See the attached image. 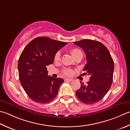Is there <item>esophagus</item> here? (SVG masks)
<instances>
[{
	"instance_id": "34e87169",
	"label": "esophagus",
	"mask_w": 130,
	"mask_h": 130,
	"mask_svg": "<svg viewBox=\"0 0 130 130\" xmlns=\"http://www.w3.org/2000/svg\"><path fill=\"white\" fill-rule=\"evenodd\" d=\"M73 79H70V78H66L65 79V81H69V82H72L73 81Z\"/></svg>"
}]
</instances>
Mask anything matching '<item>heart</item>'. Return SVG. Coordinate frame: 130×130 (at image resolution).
I'll return each mask as SVG.
<instances>
[{"label":"heart","mask_w":130,"mask_h":130,"mask_svg":"<svg viewBox=\"0 0 130 130\" xmlns=\"http://www.w3.org/2000/svg\"><path fill=\"white\" fill-rule=\"evenodd\" d=\"M81 52L79 50L77 49V48H73V49L71 50L70 53L74 57L76 55H77L78 53ZM54 59L55 61H58L60 59V53L59 52H57L56 53L54 57ZM65 74L67 75H70L72 74V70L70 69H66L64 70Z\"/></svg>","instance_id":"1"}]
</instances>
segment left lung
I'll return each instance as SVG.
<instances>
[{"label": "left lung", "mask_w": 130, "mask_h": 130, "mask_svg": "<svg viewBox=\"0 0 130 130\" xmlns=\"http://www.w3.org/2000/svg\"><path fill=\"white\" fill-rule=\"evenodd\" d=\"M85 51L87 63L83 69L90 79L76 91L78 99L86 104H93L102 100L113 82L114 61L105 45L97 40L83 39L73 42Z\"/></svg>", "instance_id": "8db88e82"}]
</instances>
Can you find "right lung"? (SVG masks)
Listing matches in <instances>:
<instances>
[{"label":"right lung","instance_id":"obj_1","mask_svg":"<svg viewBox=\"0 0 130 130\" xmlns=\"http://www.w3.org/2000/svg\"><path fill=\"white\" fill-rule=\"evenodd\" d=\"M67 44L40 37L23 50L18 62L19 79L25 92L35 102L49 103L57 96L64 80L48 76L46 67L53 62L56 53Z\"/></svg>","mask_w":130,"mask_h":130}]
</instances>
